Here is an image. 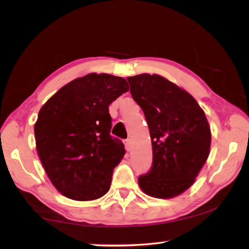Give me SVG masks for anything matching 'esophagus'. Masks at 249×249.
I'll use <instances>...</instances> for the list:
<instances>
[{
	"label": "esophagus",
	"instance_id": "34e87169",
	"mask_svg": "<svg viewBox=\"0 0 249 249\" xmlns=\"http://www.w3.org/2000/svg\"><path fill=\"white\" fill-rule=\"evenodd\" d=\"M130 144H132V141L127 138V140L124 141V145H125V148L126 150H130Z\"/></svg>",
	"mask_w": 249,
	"mask_h": 249
}]
</instances>
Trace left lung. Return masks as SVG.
<instances>
[{
    "label": "left lung",
    "instance_id": "1",
    "mask_svg": "<svg viewBox=\"0 0 249 249\" xmlns=\"http://www.w3.org/2000/svg\"><path fill=\"white\" fill-rule=\"evenodd\" d=\"M130 94L144 112L153 145V166L140 176L146 195L170 199L195 182L209 157L211 130L196 99L158 74L128 77Z\"/></svg>",
    "mask_w": 249,
    "mask_h": 249
}]
</instances>
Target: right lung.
I'll use <instances>...</instances> for the list:
<instances>
[{
  "mask_svg": "<svg viewBox=\"0 0 249 249\" xmlns=\"http://www.w3.org/2000/svg\"><path fill=\"white\" fill-rule=\"evenodd\" d=\"M128 91L124 78L89 73L62 87L38 113L37 153L57 190L69 199L103 196L124 144L111 136L108 105Z\"/></svg>",
  "mask_w": 249,
  "mask_h": 249,
  "instance_id": "1",
  "label": "right lung"
}]
</instances>
